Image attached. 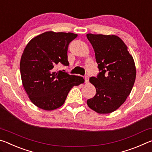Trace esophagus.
<instances>
[{"label":"esophagus","instance_id":"34e87169","mask_svg":"<svg viewBox=\"0 0 152 152\" xmlns=\"http://www.w3.org/2000/svg\"><path fill=\"white\" fill-rule=\"evenodd\" d=\"M84 79H85V82L86 83H87V82H88V76H85V77H84Z\"/></svg>","mask_w":152,"mask_h":152}]
</instances>
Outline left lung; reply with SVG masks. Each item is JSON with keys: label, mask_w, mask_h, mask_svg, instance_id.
Here are the masks:
<instances>
[{"label": "left lung", "mask_w": 152, "mask_h": 152, "mask_svg": "<svg viewBox=\"0 0 152 152\" xmlns=\"http://www.w3.org/2000/svg\"><path fill=\"white\" fill-rule=\"evenodd\" d=\"M86 37L99 70L96 77L90 78L96 93L87 104L100 114L112 113L124 103L132 91L136 77L134 60L118 36L88 33Z\"/></svg>", "instance_id": "1"}]
</instances>
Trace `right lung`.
I'll return each mask as SVG.
<instances>
[{"instance_id":"1","label":"right lung","mask_w":152,"mask_h":152,"mask_svg":"<svg viewBox=\"0 0 152 152\" xmlns=\"http://www.w3.org/2000/svg\"><path fill=\"white\" fill-rule=\"evenodd\" d=\"M78 35L47 31L27 43L20 61L22 83L28 96L40 109L52 110L65 102L74 86L84 83L81 76L70 75L55 66H68V48Z\"/></svg>"}]
</instances>
